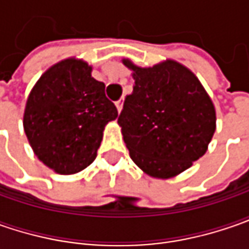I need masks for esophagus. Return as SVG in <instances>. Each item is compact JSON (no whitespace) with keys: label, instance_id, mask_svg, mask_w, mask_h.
<instances>
[{"label":"esophagus","instance_id":"1","mask_svg":"<svg viewBox=\"0 0 249 249\" xmlns=\"http://www.w3.org/2000/svg\"><path fill=\"white\" fill-rule=\"evenodd\" d=\"M115 104H116V108H118V110H119V112H120V110H122V108H123V100L120 98V100L116 101Z\"/></svg>","mask_w":249,"mask_h":249}]
</instances>
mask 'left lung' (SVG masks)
Instances as JSON below:
<instances>
[{
    "instance_id": "left-lung-1",
    "label": "left lung",
    "mask_w": 249,
    "mask_h": 249,
    "mask_svg": "<svg viewBox=\"0 0 249 249\" xmlns=\"http://www.w3.org/2000/svg\"><path fill=\"white\" fill-rule=\"evenodd\" d=\"M123 63L136 80L118 118L130 157L149 176H176L206 152L216 127L213 104L180 63Z\"/></svg>"
}]
</instances>
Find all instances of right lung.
<instances>
[{
    "mask_svg": "<svg viewBox=\"0 0 249 249\" xmlns=\"http://www.w3.org/2000/svg\"><path fill=\"white\" fill-rule=\"evenodd\" d=\"M118 109L105 84L91 76L83 61L53 65L30 92L23 126L38 159L61 175L87 167L97 157L105 124Z\"/></svg>",
    "mask_w": 249,
    "mask_h": 249,
    "instance_id": "add662e5",
    "label": "right lung"
}]
</instances>
